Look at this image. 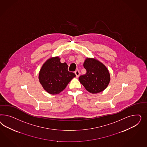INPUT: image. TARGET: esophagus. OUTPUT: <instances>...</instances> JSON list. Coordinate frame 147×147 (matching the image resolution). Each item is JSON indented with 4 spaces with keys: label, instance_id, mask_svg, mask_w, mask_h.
I'll list each match as a JSON object with an SVG mask.
<instances>
[{
    "label": "esophagus",
    "instance_id": "esophagus-1",
    "mask_svg": "<svg viewBox=\"0 0 147 147\" xmlns=\"http://www.w3.org/2000/svg\"><path fill=\"white\" fill-rule=\"evenodd\" d=\"M75 74H76V76L77 77V78H78L79 76H80V71H79L78 70H76L75 71Z\"/></svg>",
    "mask_w": 147,
    "mask_h": 147
}]
</instances>
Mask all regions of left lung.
<instances>
[{"label":"left lung","mask_w":147,"mask_h":147,"mask_svg":"<svg viewBox=\"0 0 147 147\" xmlns=\"http://www.w3.org/2000/svg\"><path fill=\"white\" fill-rule=\"evenodd\" d=\"M86 73L79 78L80 83L90 93H100L106 89L111 81L106 66L95 58H87L84 63Z\"/></svg>","instance_id":"8db88e82"}]
</instances>
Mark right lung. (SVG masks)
I'll return each instance as SVG.
<instances>
[{
	"label": "right lung",
	"instance_id": "1",
	"mask_svg": "<svg viewBox=\"0 0 147 147\" xmlns=\"http://www.w3.org/2000/svg\"><path fill=\"white\" fill-rule=\"evenodd\" d=\"M66 62H60V58L54 57L47 60L39 74V80L43 88L49 94L55 95L65 89L76 74L68 71Z\"/></svg>",
	"mask_w": 147,
	"mask_h": 147
}]
</instances>
